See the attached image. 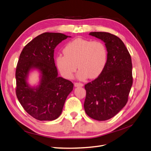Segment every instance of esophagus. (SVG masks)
Here are the masks:
<instances>
[{
	"instance_id": "obj_1",
	"label": "esophagus",
	"mask_w": 151,
	"mask_h": 151,
	"mask_svg": "<svg viewBox=\"0 0 151 151\" xmlns=\"http://www.w3.org/2000/svg\"><path fill=\"white\" fill-rule=\"evenodd\" d=\"M74 86L76 87H83L84 86V84L83 83H75Z\"/></svg>"
}]
</instances>
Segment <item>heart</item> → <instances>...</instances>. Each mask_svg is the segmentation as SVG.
Listing matches in <instances>:
<instances>
[{
    "label": "heart",
    "instance_id": "heart-1",
    "mask_svg": "<svg viewBox=\"0 0 151 151\" xmlns=\"http://www.w3.org/2000/svg\"><path fill=\"white\" fill-rule=\"evenodd\" d=\"M63 53L56 57V64L61 75L71 79L79 68L77 77L80 79H94L103 71L108 60L107 47L103 42L78 38L68 42Z\"/></svg>",
    "mask_w": 151,
    "mask_h": 151
}]
</instances>
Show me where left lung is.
<instances>
[{"mask_svg": "<svg viewBox=\"0 0 151 151\" xmlns=\"http://www.w3.org/2000/svg\"><path fill=\"white\" fill-rule=\"evenodd\" d=\"M89 35L105 43L108 60L101 74L85 85L84 107L89 117L104 121L115 116L128 101L133 83L132 59L118 36L107 32H91Z\"/></svg>", "mask_w": 151, "mask_h": 151, "instance_id": "obj_1", "label": "left lung"}]
</instances>
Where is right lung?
<instances>
[{
  "label": "right lung",
  "instance_id": "obj_1",
  "mask_svg": "<svg viewBox=\"0 0 151 151\" xmlns=\"http://www.w3.org/2000/svg\"><path fill=\"white\" fill-rule=\"evenodd\" d=\"M68 37L58 33H42L27 44L20 54L16 70V94L24 110L36 120L57 119L73 89L71 81L58 77L53 58L55 48ZM32 68H38L42 74L40 84L36 88L26 82Z\"/></svg>",
  "mask_w": 151,
  "mask_h": 151
}]
</instances>
